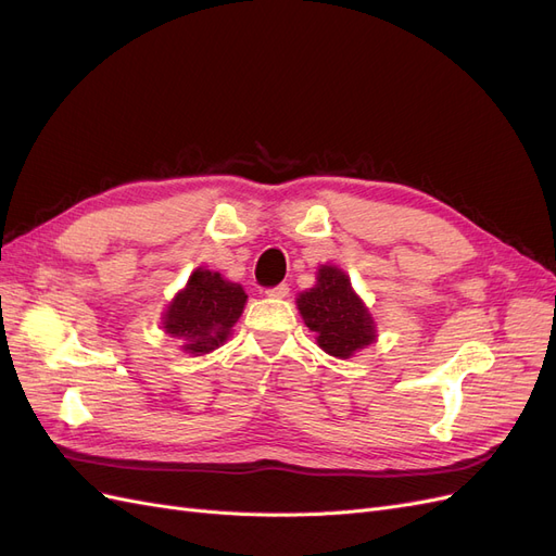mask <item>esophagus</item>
<instances>
[{"mask_svg":"<svg viewBox=\"0 0 556 556\" xmlns=\"http://www.w3.org/2000/svg\"><path fill=\"white\" fill-rule=\"evenodd\" d=\"M264 294L268 296V299H285L290 294V288L285 282H280V285H276V288H268V290H264Z\"/></svg>","mask_w":556,"mask_h":556,"instance_id":"esophagus-1","label":"esophagus"}]
</instances>
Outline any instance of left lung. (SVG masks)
<instances>
[{"instance_id":"1","label":"left lung","mask_w":556,"mask_h":556,"mask_svg":"<svg viewBox=\"0 0 556 556\" xmlns=\"http://www.w3.org/2000/svg\"><path fill=\"white\" fill-rule=\"evenodd\" d=\"M296 306L306 327L317 333V345L331 357L350 359L376 341L374 317L339 266H319L315 288L301 292Z\"/></svg>"}]
</instances>
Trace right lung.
<instances>
[{"label":"right lung","mask_w":556,"mask_h":556,"mask_svg":"<svg viewBox=\"0 0 556 556\" xmlns=\"http://www.w3.org/2000/svg\"><path fill=\"white\" fill-rule=\"evenodd\" d=\"M245 299L239 282H229L208 268H197L166 308L164 331L182 339V350L190 355H206L229 339Z\"/></svg>","instance_id":"obj_1"}]
</instances>
